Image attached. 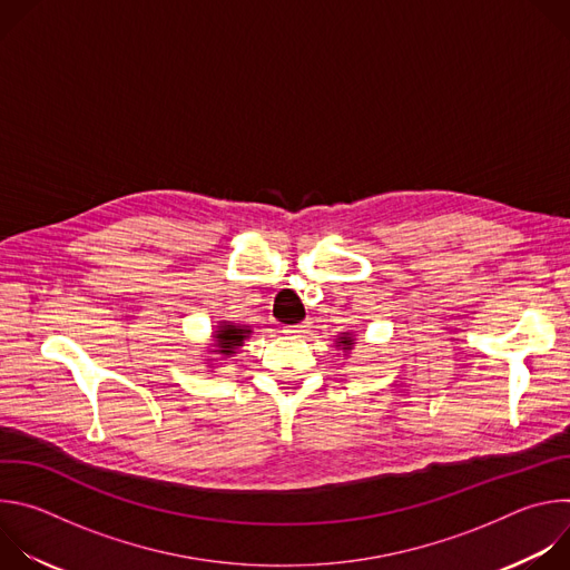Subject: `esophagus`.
Here are the masks:
<instances>
[{
	"mask_svg": "<svg viewBox=\"0 0 570 570\" xmlns=\"http://www.w3.org/2000/svg\"><path fill=\"white\" fill-rule=\"evenodd\" d=\"M286 336H299L308 332V322H299V324H288V327L282 330Z\"/></svg>",
	"mask_w": 570,
	"mask_h": 570,
	"instance_id": "esophagus-1",
	"label": "esophagus"
}]
</instances>
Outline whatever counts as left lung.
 Segmentation results:
<instances>
[{
    "label": "left lung",
    "instance_id": "8db88e82",
    "mask_svg": "<svg viewBox=\"0 0 570 570\" xmlns=\"http://www.w3.org/2000/svg\"><path fill=\"white\" fill-rule=\"evenodd\" d=\"M338 341H341V343H343V345H345V347H350V345H354V343H352V341H350V336H343V338H338Z\"/></svg>",
    "mask_w": 570,
    "mask_h": 570
}]
</instances>
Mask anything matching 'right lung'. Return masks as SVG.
I'll list each match as a JSON object with an SVG mask.
<instances>
[{
	"label": "right lung",
	"mask_w": 570,
	"mask_h": 570,
	"mask_svg": "<svg viewBox=\"0 0 570 570\" xmlns=\"http://www.w3.org/2000/svg\"><path fill=\"white\" fill-rule=\"evenodd\" d=\"M250 334V330H240V327H234V324H223V327L218 330L216 334V345H218V352L229 356L234 354L236 347H240L243 338H246Z\"/></svg>",
	"instance_id": "right-lung-1"
}]
</instances>
